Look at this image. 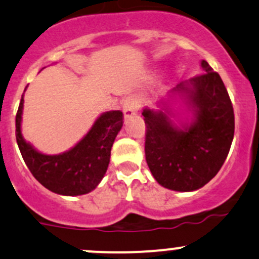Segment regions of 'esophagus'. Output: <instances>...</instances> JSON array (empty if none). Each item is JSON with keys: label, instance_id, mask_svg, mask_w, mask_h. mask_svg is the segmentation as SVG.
Instances as JSON below:
<instances>
[{"label": "esophagus", "instance_id": "esophagus-1", "mask_svg": "<svg viewBox=\"0 0 259 259\" xmlns=\"http://www.w3.org/2000/svg\"><path fill=\"white\" fill-rule=\"evenodd\" d=\"M139 108H140V98H139L136 95L127 96L126 99L124 101V106H123L124 118L127 119L132 115L136 114Z\"/></svg>", "mask_w": 259, "mask_h": 259}]
</instances>
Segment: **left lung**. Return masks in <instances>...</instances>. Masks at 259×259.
<instances>
[{
    "instance_id": "obj_1",
    "label": "left lung",
    "mask_w": 259,
    "mask_h": 259,
    "mask_svg": "<svg viewBox=\"0 0 259 259\" xmlns=\"http://www.w3.org/2000/svg\"><path fill=\"white\" fill-rule=\"evenodd\" d=\"M201 67L204 73L172 91L187 101L194 114L192 123L177 126L164 108L143 112L147 166L162 187L177 192L197 190L211 181L234 140V108L225 84L205 60Z\"/></svg>"
}]
</instances>
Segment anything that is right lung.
<instances>
[{
  "label": "right lung",
  "instance_id": "1",
  "mask_svg": "<svg viewBox=\"0 0 259 259\" xmlns=\"http://www.w3.org/2000/svg\"><path fill=\"white\" fill-rule=\"evenodd\" d=\"M25 91V90H24ZM23 96L16 115V139L22 157L36 181L61 195H82L92 192L106 175L110 150L123 126V113H103L86 136L69 151L44 155L24 140L21 133Z\"/></svg>",
  "mask_w": 259,
  "mask_h": 259
}]
</instances>
